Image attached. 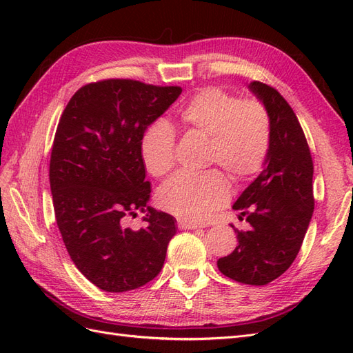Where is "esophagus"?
Instances as JSON below:
<instances>
[{"mask_svg": "<svg viewBox=\"0 0 353 353\" xmlns=\"http://www.w3.org/2000/svg\"><path fill=\"white\" fill-rule=\"evenodd\" d=\"M178 227L179 230H197V228H203L201 223H196V222H191L187 219H179L178 221Z\"/></svg>", "mask_w": 353, "mask_h": 353, "instance_id": "1", "label": "esophagus"}]
</instances>
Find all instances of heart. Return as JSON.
Returning <instances> with one entry per match:
<instances>
[{
    "mask_svg": "<svg viewBox=\"0 0 353 353\" xmlns=\"http://www.w3.org/2000/svg\"><path fill=\"white\" fill-rule=\"evenodd\" d=\"M187 131L209 137V162L221 165L234 181L258 174L271 145V119L258 100L240 101L219 87L194 94L179 113ZM145 169L163 176L175 166V132L166 122L147 128L141 141ZM230 197L227 178L216 169L205 174H178L159 190V203L174 215L188 221L205 219L225 205Z\"/></svg>",
    "mask_w": 353,
    "mask_h": 353,
    "instance_id": "1",
    "label": "heart"
}]
</instances>
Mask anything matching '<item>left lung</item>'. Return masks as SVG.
I'll return each mask as SVG.
<instances>
[{
	"mask_svg": "<svg viewBox=\"0 0 353 353\" xmlns=\"http://www.w3.org/2000/svg\"><path fill=\"white\" fill-rule=\"evenodd\" d=\"M249 90L271 119V145L262 172L245 188L232 209L250 223L239 231V245L218 259L228 279L265 285L284 274L301 250L314 212V163L301 123L283 95L253 81Z\"/></svg>",
	"mask_w": 353,
	"mask_h": 353,
	"instance_id": "1",
	"label": "left lung"
}]
</instances>
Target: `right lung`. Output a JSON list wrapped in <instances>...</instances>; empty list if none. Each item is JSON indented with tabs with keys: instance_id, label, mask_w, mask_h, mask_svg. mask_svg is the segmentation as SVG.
I'll list each match as a JSON object with an SVG mask.
<instances>
[{
	"instance_id": "1",
	"label": "right lung",
	"mask_w": 353,
	"mask_h": 353,
	"mask_svg": "<svg viewBox=\"0 0 353 353\" xmlns=\"http://www.w3.org/2000/svg\"><path fill=\"white\" fill-rule=\"evenodd\" d=\"M181 87L105 79L74 92L52 143L50 187L57 227L70 259L104 292L122 293L152 281L162 270L175 218L148 206L141 141ZM146 227L123 225L136 210Z\"/></svg>"
}]
</instances>
